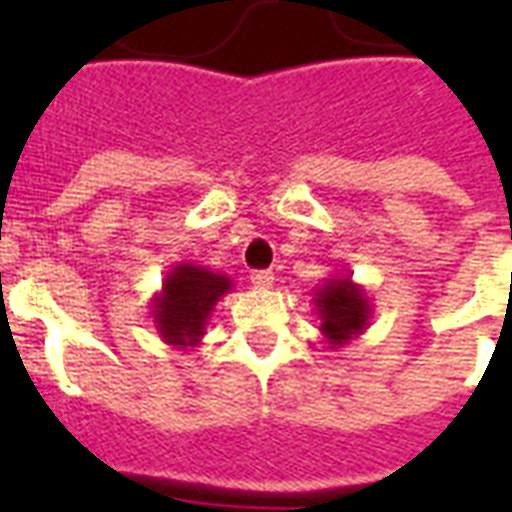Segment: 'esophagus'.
Masks as SVG:
<instances>
[{
	"label": "esophagus",
	"mask_w": 512,
	"mask_h": 512,
	"mask_svg": "<svg viewBox=\"0 0 512 512\" xmlns=\"http://www.w3.org/2000/svg\"><path fill=\"white\" fill-rule=\"evenodd\" d=\"M252 287L255 289H271L273 287V273L271 271H255L249 276Z\"/></svg>",
	"instance_id": "34e87169"
}]
</instances>
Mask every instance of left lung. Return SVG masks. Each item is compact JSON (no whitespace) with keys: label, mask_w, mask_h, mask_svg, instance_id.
<instances>
[{"label":"left lung","mask_w":512,"mask_h":512,"mask_svg":"<svg viewBox=\"0 0 512 512\" xmlns=\"http://www.w3.org/2000/svg\"><path fill=\"white\" fill-rule=\"evenodd\" d=\"M313 305L321 321L319 332L332 350L348 345L353 337L364 335V329H369V321H372V300L350 273L324 279V284L313 295Z\"/></svg>","instance_id":"1"}]
</instances>
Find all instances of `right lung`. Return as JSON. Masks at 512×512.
Segmentation results:
<instances>
[{"label":"right lung","mask_w":512,"mask_h":512,"mask_svg":"<svg viewBox=\"0 0 512 512\" xmlns=\"http://www.w3.org/2000/svg\"><path fill=\"white\" fill-rule=\"evenodd\" d=\"M233 289L231 276L196 263H175L151 297V319L167 345L177 350L196 348L207 335L209 316L220 297Z\"/></svg>","instance_id":"1"}]
</instances>
